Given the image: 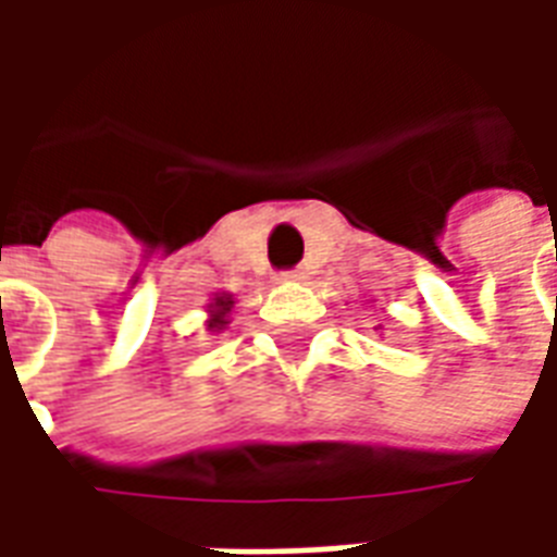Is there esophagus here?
I'll return each mask as SVG.
<instances>
[{"label": "esophagus", "instance_id": "1", "mask_svg": "<svg viewBox=\"0 0 557 557\" xmlns=\"http://www.w3.org/2000/svg\"><path fill=\"white\" fill-rule=\"evenodd\" d=\"M304 277H307V274H304L301 268H292V271H280L277 274L280 283H301Z\"/></svg>", "mask_w": 557, "mask_h": 557}]
</instances>
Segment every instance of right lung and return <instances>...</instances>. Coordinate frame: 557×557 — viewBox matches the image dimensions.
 <instances>
[{"instance_id": "add662e5", "label": "right lung", "mask_w": 557, "mask_h": 557, "mask_svg": "<svg viewBox=\"0 0 557 557\" xmlns=\"http://www.w3.org/2000/svg\"><path fill=\"white\" fill-rule=\"evenodd\" d=\"M232 307H235V301H232V295H226V292H218L214 298H211V304H208V319H206V327L208 331H223V327L230 325V313Z\"/></svg>"}]
</instances>
